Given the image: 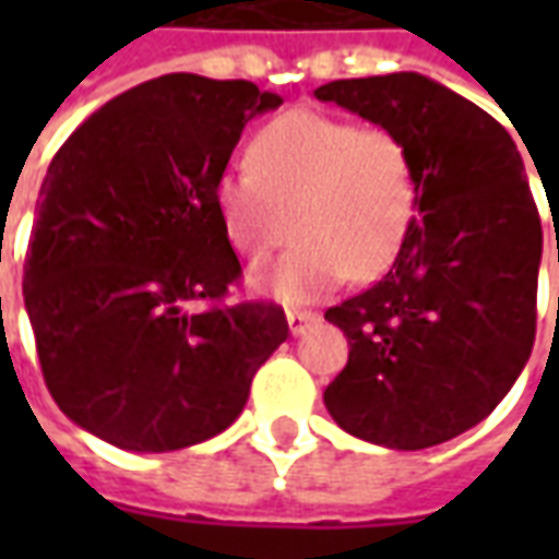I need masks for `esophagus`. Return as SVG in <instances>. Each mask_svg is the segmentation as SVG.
Here are the masks:
<instances>
[{"label": "esophagus", "mask_w": 559, "mask_h": 559, "mask_svg": "<svg viewBox=\"0 0 559 559\" xmlns=\"http://www.w3.org/2000/svg\"><path fill=\"white\" fill-rule=\"evenodd\" d=\"M317 323L314 311H299V308H290L287 311V326H290V335H302L305 329Z\"/></svg>", "instance_id": "esophagus-1"}]
</instances>
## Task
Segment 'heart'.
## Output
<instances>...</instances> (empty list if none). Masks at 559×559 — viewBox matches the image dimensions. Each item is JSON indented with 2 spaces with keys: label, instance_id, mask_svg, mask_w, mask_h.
Wrapping results in <instances>:
<instances>
[{
  "label": "heart",
  "instance_id": "obj_1",
  "mask_svg": "<svg viewBox=\"0 0 559 559\" xmlns=\"http://www.w3.org/2000/svg\"><path fill=\"white\" fill-rule=\"evenodd\" d=\"M215 209L251 263L299 233L254 284L284 302H311L350 275L371 281L395 263L419 212V167L392 128L287 110L251 138L248 170L221 173Z\"/></svg>",
  "mask_w": 559,
  "mask_h": 559
}]
</instances>
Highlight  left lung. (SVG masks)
Listing matches in <instances>:
<instances>
[{
    "label": "left lung",
    "instance_id": "left-lung-1",
    "mask_svg": "<svg viewBox=\"0 0 559 559\" xmlns=\"http://www.w3.org/2000/svg\"><path fill=\"white\" fill-rule=\"evenodd\" d=\"M314 95L399 131L419 167V212L392 269L326 311L350 341L326 411L386 449L445 443L506 399L536 338L542 221L521 152L493 116L413 71Z\"/></svg>",
    "mask_w": 559,
    "mask_h": 559
}]
</instances>
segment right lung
I'll return each instance as SVG.
<instances>
[{
	"mask_svg": "<svg viewBox=\"0 0 559 559\" xmlns=\"http://www.w3.org/2000/svg\"><path fill=\"white\" fill-rule=\"evenodd\" d=\"M275 107L248 80L164 74L95 110L50 160L23 296L44 383L83 431L128 452L203 443L287 341L278 305H218L242 266L215 182Z\"/></svg>",
	"mask_w": 559,
	"mask_h": 559,
	"instance_id": "1",
	"label": "right lung"
}]
</instances>
